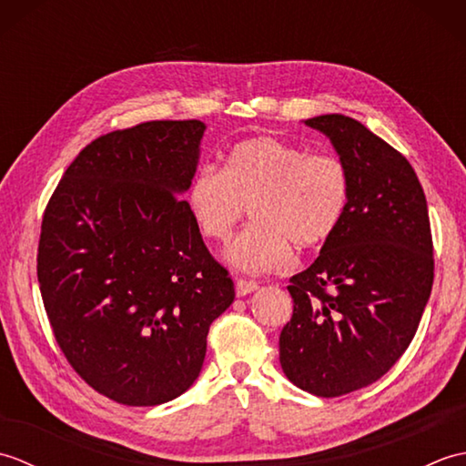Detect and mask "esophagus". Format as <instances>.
Wrapping results in <instances>:
<instances>
[{"label":"esophagus","instance_id":"esophagus-1","mask_svg":"<svg viewBox=\"0 0 466 466\" xmlns=\"http://www.w3.org/2000/svg\"><path fill=\"white\" fill-rule=\"evenodd\" d=\"M254 290H258V284H256L254 280L236 279V296H246V294H252Z\"/></svg>","mask_w":466,"mask_h":466}]
</instances>
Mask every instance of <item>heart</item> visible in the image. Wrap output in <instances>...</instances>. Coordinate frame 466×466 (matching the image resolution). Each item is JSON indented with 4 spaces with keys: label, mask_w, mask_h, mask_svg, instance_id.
Segmentation results:
<instances>
[{
    "label": "heart",
    "mask_w": 466,
    "mask_h": 466,
    "mask_svg": "<svg viewBox=\"0 0 466 466\" xmlns=\"http://www.w3.org/2000/svg\"><path fill=\"white\" fill-rule=\"evenodd\" d=\"M350 176L334 154L258 136L236 144L222 170L206 164L187 184L186 202L206 240L226 242L250 206L254 222L226 250L234 268L264 274L289 268L292 242L320 246L339 230Z\"/></svg>",
    "instance_id": "b5f03b06"
}]
</instances>
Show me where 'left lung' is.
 I'll list each match as a JSON object with an SVG mask.
<instances>
[{"mask_svg": "<svg viewBox=\"0 0 466 466\" xmlns=\"http://www.w3.org/2000/svg\"><path fill=\"white\" fill-rule=\"evenodd\" d=\"M304 124L332 142L350 200L319 258L290 279L280 364L299 389L332 399L376 382L409 349L432 290V236L407 157L349 116Z\"/></svg>", "mask_w": 466, "mask_h": 466, "instance_id": "obj_1", "label": "left lung"}]
</instances>
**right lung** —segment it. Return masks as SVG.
Returning a JSON list of instances; mask_svg holds the SVG:
<instances>
[{
    "mask_svg": "<svg viewBox=\"0 0 466 466\" xmlns=\"http://www.w3.org/2000/svg\"><path fill=\"white\" fill-rule=\"evenodd\" d=\"M204 130L160 120L96 137L44 212L37 282L56 340L94 390L127 407L190 389L210 324L234 302L180 196Z\"/></svg>",
    "mask_w": 466,
    "mask_h": 466,
    "instance_id": "obj_1",
    "label": "right lung"
}]
</instances>
